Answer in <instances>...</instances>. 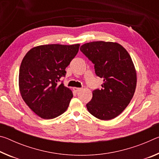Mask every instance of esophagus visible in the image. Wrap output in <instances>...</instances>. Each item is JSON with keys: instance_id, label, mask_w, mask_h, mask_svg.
<instances>
[{"instance_id": "1", "label": "esophagus", "mask_w": 159, "mask_h": 159, "mask_svg": "<svg viewBox=\"0 0 159 159\" xmlns=\"http://www.w3.org/2000/svg\"><path fill=\"white\" fill-rule=\"evenodd\" d=\"M73 90H74V92L78 93V92H79V91L81 90V88H76V87H74V88H73Z\"/></svg>"}]
</instances>
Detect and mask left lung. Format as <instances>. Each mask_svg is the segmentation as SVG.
I'll return each instance as SVG.
<instances>
[{"label":"left lung","instance_id":"left-lung-1","mask_svg":"<svg viewBox=\"0 0 159 159\" xmlns=\"http://www.w3.org/2000/svg\"><path fill=\"white\" fill-rule=\"evenodd\" d=\"M80 50L95 64V74L104 79L101 90L93 91L86 104L91 114L108 120L121 114L130 102L137 85V73L130 55L118 43L94 41Z\"/></svg>","mask_w":159,"mask_h":159}]
</instances>
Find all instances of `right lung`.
<instances>
[{
	"label": "right lung",
	"mask_w": 159,
	"mask_h": 159,
	"mask_svg": "<svg viewBox=\"0 0 159 159\" xmlns=\"http://www.w3.org/2000/svg\"><path fill=\"white\" fill-rule=\"evenodd\" d=\"M80 44L34 47L21 61L19 88L23 100L35 114L52 119L66 111L73 93L59 81L77 55Z\"/></svg>",
	"instance_id": "1"
}]
</instances>
